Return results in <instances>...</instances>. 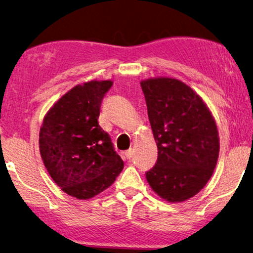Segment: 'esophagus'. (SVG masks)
Instances as JSON below:
<instances>
[{
	"instance_id": "obj_1",
	"label": "esophagus",
	"mask_w": 253,
	"mask_h": 253,
	"mask_svg": "<svg viewBox=\"0 0 253 253\" xmlns=\"http://www.w3.org/2000/svg\"><path fill=\"white\" fill-rule=\"evenodd\" d=\"M124 155H126L127 159H131L132 156H133V150H132V149H129V150L126 151V154H124Z\"/></svg>"
}]
</instances>
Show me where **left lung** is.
Listing matches in <instances>:
<instances>
[{
  "label": "left lung",
  "instance_id": "left-lung-1",
  "mask_svg": "<svg viewBox=\"0 0 253 253\" xmlns=\"http://www.w3.org/2000/svg\"><path fill=\"white\" fill-rule=\"evenodd\" d=\"M140 84L158 148L157 163L146 178L161 198L184 202L201 192L216 167V123L202 97L185 83L157 77Z\"/></svg>",
  "mask_w": 253,
  "mask_h": 253
}]
</instances>
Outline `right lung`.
Wrapping results in <instances>:
<instances>
[{
  "instance_id": "add662e5",
  "label": "right lung",
  "mask_w": 253,
  "mask_h": 253,
  "mask_svg": "<svg viewBox=\"0 0 253 253\" xmlns=\"http://www.w3.org/2000/svg\"><path fill=\"white\" fill-rule=\"evenodd\" d=\"M112 85V81H90L75 86L47 112L40 127L44 167L66 194L78 200L109 188L123 169V160L97 121Z\"/></svg>"
}]
</instances>
